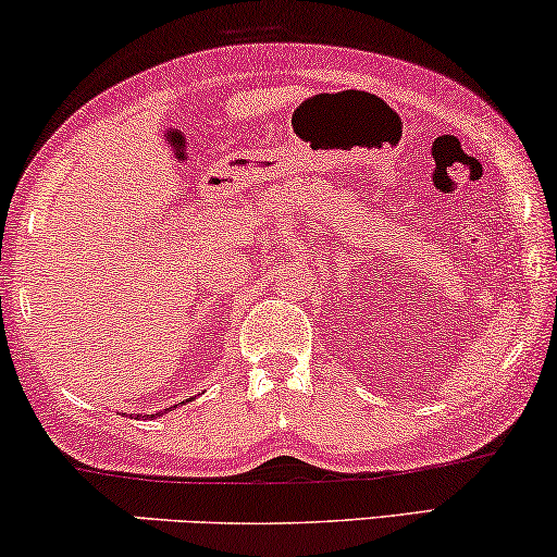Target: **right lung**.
I'll use <instances>...</instances> for the list:
<instances>
[{
    "label": "right lung",
    "instance_id": "obj_1",
    "mask_svg": "<svg viewBox=\"0 0 557 557\" xmlns=\"http://www.w3.org/2000/svg\"><path fill=\"white\" fill-rule=\"evenodd\" d=\"M154 416H159V413H154ZM154 416H151V421H154Z\"/></svg>",
    "mask_w": 557,
    "mask_h": 557
}]
</instances>
